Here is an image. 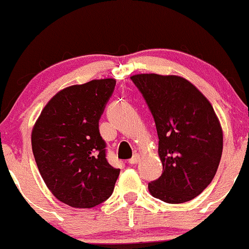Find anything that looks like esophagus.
<instances>
[{
    "label": "esophagus",
    "instance_id": "obj_1",
    "mask_svg": "<svg viewBox=\"0 0 249 249\" xmlns=\"http://www.w3.org/2000/svg\"><path fill=\"white\" fill-rule=\"evenodd\" d=\"M139 160H140V155H139V153H135V155L133 156V157L130 158L129 160H128V163H129V164H137L138 162H139Z\"/></svg>",
    "mask_w": 249,
    "mask_h": 249
}]
</instances>
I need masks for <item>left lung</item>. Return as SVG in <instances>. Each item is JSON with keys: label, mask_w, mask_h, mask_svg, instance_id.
<instances>
[{"label": "left lung", "mask_w": 249, "mask_h": 249, "mask_svg": "<svg viewBox=\"0 0 249 249\" xmlns=\"http://www.w3.org/2000/svg\"><path fill=\"white\" fill-rule=\"evenodd\" d=\"M155 119L163 173L148 183L151 196L169 204L194 199L211 183L223 151L216 112L193 84L178 75L130 76Z\"/></svg>", "instance_id": "left-lung-1"}]
</instances>
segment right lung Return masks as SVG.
I'll list each match as a JSON object with an SVG mask.
<instances>
[{
  "label": "right lung",
  "instance_id": "obj_1",
  "mask_svg": "<svg viewBox=\"0 0 249 249\" xmlns=\"http://www.w3.org/2000/svg\"><path fill=\"white\" fill-rule=\"evenodd\" d=\"M115 85V79H101L61 89L32 129L33 156L43 180L71 207L89 209L106 201L120 175V169L107 163L99 133V119Z\"/></svg>",
  "mask_w": 249,
  "mask_h": 249
}]
</instances>
